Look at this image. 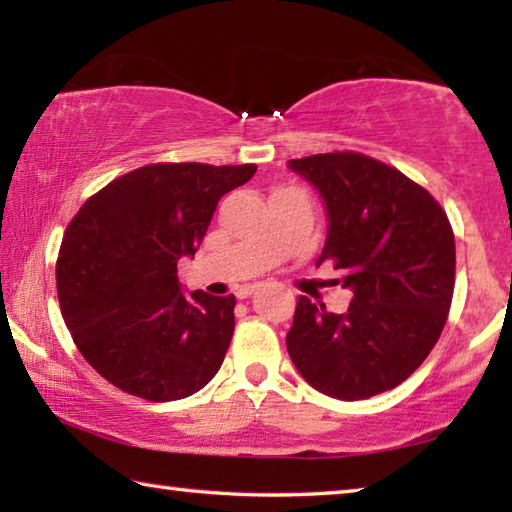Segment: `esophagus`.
Instances as JSON below:
<instances>
[{
	"label": "esophagus",
	"mask_w": 512,
	"mask_h": 512,
	"mask_svg": "<svg viewBox=\"0 0 512 512\" xmlns=\"http://www.w3.org/2000/svg\"><path fill=\"white\" fill-rule=\"evenodd\" d=\"M255 284H246V287H241L239 291H237V296L241 298V300H244V298H248V296H253V293H255Z\"/></svg>",
	"instance_id": "esophagus-1"
}]
</instances>
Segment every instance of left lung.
Wrapping results in <instances>:
<instances>
[{
	"label": "left lung",
	"instance_id": "obj_1",
	"mask_svg": "<svg viewBox=\"0 0 512 512\" xmlns=\"http://www.w3.org/2000/svg\"><path fill=\"white\" fill-rule=\"evenodd\" d=\"M327 205L318 264L352 289L348 311L298 298L287 350L316 391L354 402L409 379L447 323L454 230L440 203L400 169L357 151L289 160Z\"/></svg>",
	"mask_w": 512,
	"mask_h": 512
}]
</instances>
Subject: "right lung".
I'll list each match as a JSON object with an SVG mask.
<instances>
[{"label":"right lung","mask_w":512,"mask_h":512,"mask_svg":"<svg viewBox=\"0 0 512 512\" xmlns=\"http://www.w3.org/2000/svg\"><path fill=\"white\" fill-rule=\"evenodd\" d=\"M257 164L155 162L92 194L69 221L56 262L58 302L85 361L128 395L183 400L221 368L235 296L180 293L219 198Z\"/></svg>","instance_id":"1"}]
</instances>
